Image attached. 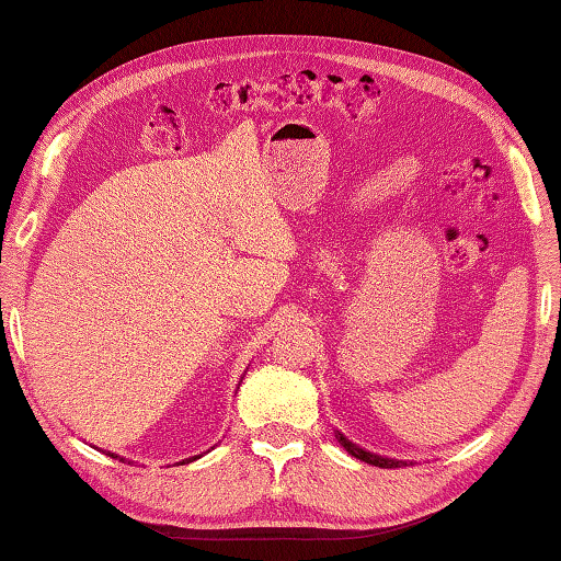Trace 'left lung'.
<instances>
[{"mask_svg": "<svg viewBox=\"0 0 561 561\" xmlns=\"http://www.w3.org/2000/svg\"><path fill=\"white\" fill-rule=\"evenodd\" d=\"M335 437H337V443L343 445V449H347V455L357 457L359 462L375 465V467H381V469H397V467H409V465H413V462H403V459H391V457H381V455L369 453V449L355 445L353 440H347V437H345L343 433H340V431H335Z\"/></svg>", "mask_w": 561, "mask_h": 561, "instance_id": "1", "label": "left lung"}]
</instances>
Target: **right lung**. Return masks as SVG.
I'll use <instances>...</instances> for the list:
<instances>
[{
  "label": "right lung",
  "mask_w": 561,
  "mask_h": 561,
  "mask_svg": "<svg viewBox=\"0 0 561 561\" xmlns=\"http://www.w3.org/2000/svg\"><path fill=\"white\" fill-rule=\"evenodd\" d=\"M245 377V375H243ZM243 377H240V381H243ZM240 381H238V389H240ZM214 449V447H211ZM108 457H114V459H118V462H126V457H121V455H116V453H106ZM202 455H194V457H190V459H182V462H178V465H190V462H194V459H199ZM130 462V459H128Z\"/></svg>",
  "instance_id": "obj_1"
}]
</instances>
